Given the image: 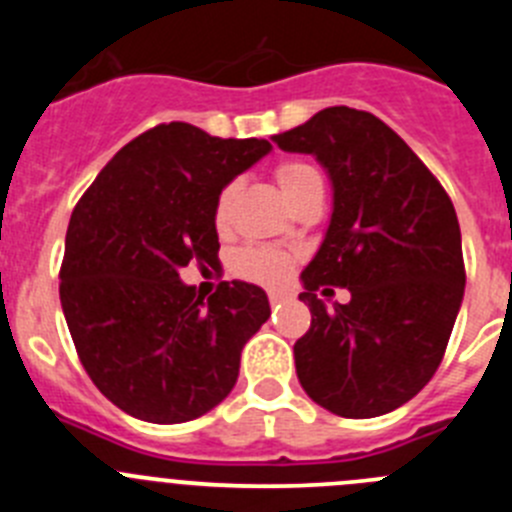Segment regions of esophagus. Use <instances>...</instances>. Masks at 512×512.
Here are the masks:
<instances>
[{
	"instance_id": "34e87169",
	"label": "esophagus",
	"mask_w": 512,
	"mask_h": 512,
	"mask_svg": "<svg viewBox=\"0 0 512 512\" xmlns=\"http://www.w3.org/2000/svg\"><path fill=\"white\" fill-rule=\"evenodd\" d=\"M289 300H295V292H289V289H269L271 305H282V302Z\"/></svg>"
}]
</instances>
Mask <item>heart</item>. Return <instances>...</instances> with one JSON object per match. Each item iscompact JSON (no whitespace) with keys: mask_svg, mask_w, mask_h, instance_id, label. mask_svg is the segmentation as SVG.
I'll return each mask as SVG.
<instances>
[{"mask_svg":"<svg viewBox=\"0 0 512 512\" xmlns=\"http://www.w3.org/2000/svg\"><path fill=\"white\" fill-rule=\"evenodd\" d=\"M274 179H277L279 189L287 197L289 205H295L302 194L312 187V184L320 182V174L312 169L310 164H302V161H284L274 169ZM235 187H225L223 192L217 194L215 202V225L223 228L230 217V205H233ZM233 269L241 274V277L251 279V282L259 284H279L289 277L292 271V253H287L284 248L277 246H248L243 251H238L233 261Z\"/></svg>","mask_w":512,"mask_h":512,"instance_id":"b5f03b06","label":"heart"}]
</instances>
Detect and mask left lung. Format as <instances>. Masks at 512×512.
Here are the masks:
<instances>
[{
	"instance_id": "8db88e82",
	"label": "left lung",
	"mask_w": 512,
	"mask_h": 512,
	"mask_svg": "<svg viewBox=\"0 0 512 512\" xmlns=\"http://www.w3.org/2000/svg\"><path fill=\"white\" fill-rule=\"evenodd\" d=\"M274 143L315 156L333 187L328 230L300 274L312 323L295 343L297 379L341 418L392 413L431 382L464 300L454 205L369 112L328 107ZM325 283L346 286L352 300L325 308L314 295Z\"/></svg>"
}]
</instances>
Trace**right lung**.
Returning <instances> with one entry per match:
<instances>
[{"label":"right lung","instance_id":"1","mask_svg":"<svg viewBox=\"0 0 512 512\" xmlns=\"http://www.w3.org/2000/svg\"><path fill=\"white\" fill-rule=\"evenodd\" d=\"M269 151L264 138L156 125L112 156L71 212L58 289L66 325L97 390L133 418L187 423L235 387L269 297L235 279L205 300L179 274L220 264L217 194Z\"/></svg>","mask_w":512,"mask_h":512}]
</instances>
